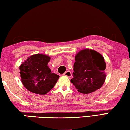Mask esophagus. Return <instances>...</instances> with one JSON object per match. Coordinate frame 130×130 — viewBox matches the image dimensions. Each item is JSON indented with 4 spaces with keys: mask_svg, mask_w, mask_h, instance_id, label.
<instances>
[{
    "mask_svg": "<svg viewBox=\"0 0 130 130\" xmlns=\"http://www.w3.org/2000/svg\"><path fill=\"white\" fill-rule=\"evenodd\" d=\"M63 75L67 76V77L68 78H71V76H72V73H71L70 71H67V72H65L64 74H63Z\"/></svg>",
    "mask_w": 130,
    "mask_h": 130,
    "instance_id": "34e87169",
    "label": "esophagus"
}]
</instances>
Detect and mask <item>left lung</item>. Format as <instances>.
I'll return each mask as SVG.
<instances>
[{
	"label": "left lung",
	"instance_id": "obj_1",
	"mask_svg": "<svg viewBox=\"0 0 130 130\" xmlns=\"http://www.w3.org/2000/svg\"><path fill=\"white\" fill-rule=\"evenodd\" d=\"M73 78L78 92L89 94L101 88L105 82L106 64L100 53L91 49L80 51L75 57Z\"/></svg>",
	"mask_w": 130,
	"mask_h": 130
}]
</instances>
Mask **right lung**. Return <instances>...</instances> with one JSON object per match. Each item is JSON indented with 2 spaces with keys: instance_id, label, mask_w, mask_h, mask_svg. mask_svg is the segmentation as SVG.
Listing matches in <instances>:
<instances>
[{
  "instance_id": "1",
  "label": "right lung",
  "mask_w": 130,
  "mask_h": 130,
  "mask_svg": "<svg viewBox=\"0 0 130 130\" xmlns=\"http://www.w3.org/2000/svg\"><path fill=\"white\" fill-rule=\"evenodd\" d=\"M51 58L44 54H35L19 66L21 81L34 94H46L53 88L59 76L51 72L47 63Z\"/></svg>"
}]
</instances>
